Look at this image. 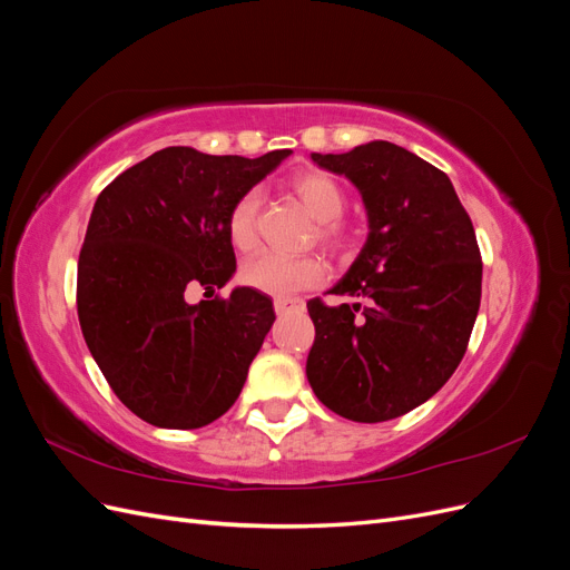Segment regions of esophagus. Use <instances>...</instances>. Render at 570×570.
<instances>
[{
	"instance_id": "obj_1",
	"label": "esophagus",
	"mask_w": 570,
	"mask_h": 570,
	"mask_svg": "<svg viewBox=\"0 0 570 570\" xmlns=\"http://www.w3.org/2000/svg\"><path fill=\"white\" fill-rule=\"evenodd\" d=\"M275 306V314L283 316V314H289V312H299V308H304V302L302 299H289V297H278L273 302Z\"/></svg>"
}]
</instances>
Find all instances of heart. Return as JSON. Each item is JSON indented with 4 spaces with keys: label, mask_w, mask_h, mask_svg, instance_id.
Listing matches in <instances>:
<instances>
[{
    "label": "heart",
    "mask_w": 570,
    "mask_h": 570,
    "mask_svg": "<svg viewBox=\"0 0 570 570\" xmlns=\"http://www.w3.org/2000/svg\"><path fill=\"white\" fill-rule=\"evenodd\" d=\"M289 189L314 218H318V239L331 249L347 245L350 233L340 220L344 212V193L340 183L323 174V170H299L289 178ZM262 209V193L247 189L230 206L226 218V233L230 245L239 252H249L256 245V220ZM325 278V266L318 256H283L275 252H262L245 262L239 271V281L247 287L273 297H287L295 292L321 285Z\"/></svg>",
    "instance_id": "b5f03b06"
}]
</instances>
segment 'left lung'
I'll list each match as a JSON object with an SVG mask.
<instances>
[{"label":"left lung","instance_id":"8db88e82","mask_svg":"<svg viewBox=\"0 0 570 570\" xmlns=\"http://www.w3.org/2000/svg\"><path fill=\"white\" fill-rule=\"evenodd\" d=\"M312 159L356 185L368 237L331 289L366 306L306 304L316 325L308 385L342 419L404 416L450 381L469 347L482 289L473 223L446 174L404 147L373 140Z\"/></svg>","mask_w":570,"mask_h":570}]
</instances>
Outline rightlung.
<instances>
[{"mask_svg":"<svg viewBox=\"0 0 570 570\" xmlns=\"http://www.w3.org/2000/svg\"><path fill=\"white\" fill-rule=\"evenodd\" d=\"M214 157L166 147L111 180L78 258V318L107 383L135 416L174 430L220 419L275 321L252 287L189 304L235 273L226 218L239 195L289 157Z\"/></svg>","mask_w":570,"mask_h":570,"instance_id":"obj_1","label":"right lung"}]
</instances>
